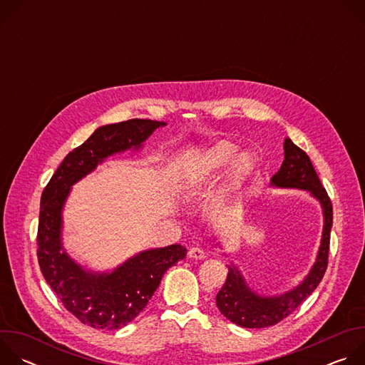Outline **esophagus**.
Returning <instances> with one entry per match:
<instances>
[{
	"label": "esophagus",
	"instance_id": "obj_1",
	"mask_svg": "<svg viewBox=\"0 0 365 365\" xmlns=\"http://www.w3.org/2000/svg\"><path fill=\"white\" fill-rule=\"evenodd\" d=\"M189 257L195 258V259H203L206 257V254H205V251L202 248L193 247V248L189 250Z\"/></svg>",
	"mask_w": 365,
	"mask_h": 365
}]
</instances>
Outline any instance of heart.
Segmentation results:
<instances>
[{"instance_id":"b5f03b06","label":"heart","mask_w":365,"mask_h":365,"mask_svg":"<svg viewBox=\"0 0 365 365\" xmlns=\"http://www.w3.org/2000/svg\"><path fill=\"white\" fill-rule=\"evenodd\" d=\"M227 172L232 190L244 187L255 173L257 160L250 150H241L230 140H218L193 154L182 172V190L186 199L196 200L211 190Z\"/></svg>"}]
</instances>
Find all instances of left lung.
Returning a JSON list of instances; mask_svg holds the SVG:
<instances>
[{
	"label": "left lung",
	"instance_id": "obj_1",
	"mask_svg": "<svg viewBox=\"0 0 365 365\" xmlns=\"http://www.w3.org/2000/svg\"><path fill=\"white\" fill-rule=\"evenodd\" d=\"M284 160L280 170L273 176L270 187L306 190L317 199L322 207L324 227L321 244L314 266L304 279L293 289L280 294H262L254 290L242 276L241 270L232 263L228 266V274L224 286L217 294V306L221 314L232 324L242 328H267L276 325L307 297L321 283L327 266L329 240L332 228V203L324 189L309 155L299 148L290 138L283 143ZM214 245L222 248L221 241L214 235Z\"/></svg>",
	"mask_w": 365,
	"mask_h": 365
}]
</instances>
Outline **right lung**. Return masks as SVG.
Instances as JSON below:
<instances>
[{
	"label": "right lung",
	"instance_id": "add662e5",
	"mask_svg": "<svg viewBox=\"0 0 365 365\" xmlns=\"http://www.w3.org/2000/svg\"><path fill=\"white\" fill-rule=\"evenodd\" d=\"M163 121L128 120L96 128L72 150L43 190L38 215L37 257L40 270L65 307L82 324L96 329H120L145 307L165 273L186 257L180 244L134 254L113 270L89 269L63 245V210L72 186L111 155L140 151Z\"/></svg>",
	"mask_w": 365,
	"mask_h": 365
}]
</instances>
